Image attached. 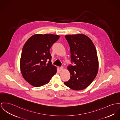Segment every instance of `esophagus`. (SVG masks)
<instances>
[{"mask_svg": "<svg viewBox=\"0 0 120 120\" xmlns=\"http://www.w3.org/2000/svg\"><path fill=\"white\" fill-rule=\"evenodd\" d=\"M64 67H63V66H62V67H60V68H59V69H60V71H62V70H64Z\"/></svg>", "mask_w": 120, "mask_h": 120, "instance_id": "34e87169", "label": "esophagus"}]
</instances>
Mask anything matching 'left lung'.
Masks as SVG:
<instances>
[{
    "mask_svg": "<svg viewBox=\"0 0 120 120\" xmlns=\"http://www.w3.org/2000/svg\"><path fill=\"white\" fill-rule=\"evenodd\" d=\"M70 46L71 61L75 65L67 68L70 79L64 84L74 90H81L88 87L98 72L99 61L95 47L91 40L83 34L66 35Z\"/></svg>",
    "mask_w": 120,
    "mask_h": 120,
    "instance_id": "8db88e82",
    "label": "left lung"
}]
</instances>
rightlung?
<instances>
[{"label":"right lung","instance_id":"right-lung-1","mask_svg":"<svg viewBox=\"0 0 120 120\" xmlns=\"http://www.w3.org/2000/svg\"><path fill=\"white\" fill-rule=\"evenodd\" d=\"M59 37L53 34H35L25 43L20 68L24 79L31 85L38 87L46 84L56 73L49 50Z\"/></svg>","mask_w":120,"mask_h":120}]
</instances>
